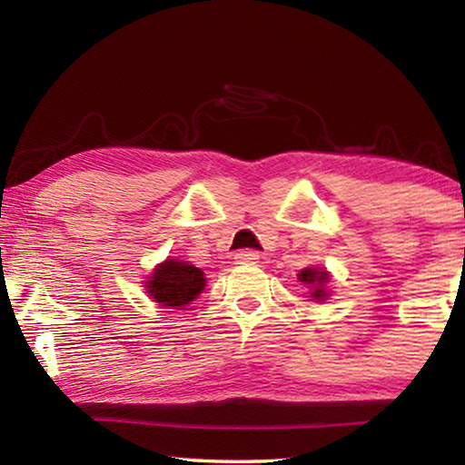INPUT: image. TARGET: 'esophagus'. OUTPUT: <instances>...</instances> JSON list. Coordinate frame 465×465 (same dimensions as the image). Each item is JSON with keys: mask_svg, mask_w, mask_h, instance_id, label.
Here are the masks:
<instances>
[{"mask_svg": "<svg viewBox=\"0 0 465 465\" xmlns=\"http://www.w3.org/2000/svg\"><path fill=\"white\" fill-rule=\"evenodd\" d=\"M258 258H261V254L254 250H242L235 254V262L238 264H256Z\"/></svg>", "mask_w": 465, "mask_h": 465, "instance_id": "obj_1", "label": "esophagus"}]
</instances>
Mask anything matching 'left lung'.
<instances>
[{
  "mask_svg": "<svg viewBox=\"0 0 465 465\" xmlns=\"http://www.w3.org/2000/svg\"><path fill=\"white\" fill-rule=\"evenodd\" d=\"M299 281L302 282H308V285L313 287V299H324L328 293L324 291V282H328V272L326 271H318V269H305L299 272Z\"/></svg>",
  "mask_w": 465,
  "mask_h": 465,
  "instance_id": "1",
  "label": "left lung"
}]
</instances>
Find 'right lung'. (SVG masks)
Listing matches in <instances>:
<instances>
[{"label":"right lung","mask_w":465,"mask_h":465,"mask_svg":"<svg viewBox=\"0 0 465 465\" xmlns=\"http://www.w3.org/2000/svg\"><path fill=\"white\" fill-rule=\"evenodd\" d=\"M203 287V271L183 261L162 262L153 271V277L147 281V291L152 293L153 302L174 310L191 303L201 293Z\"/></svg>","instance_id":"add662e5"}]
</instances>
